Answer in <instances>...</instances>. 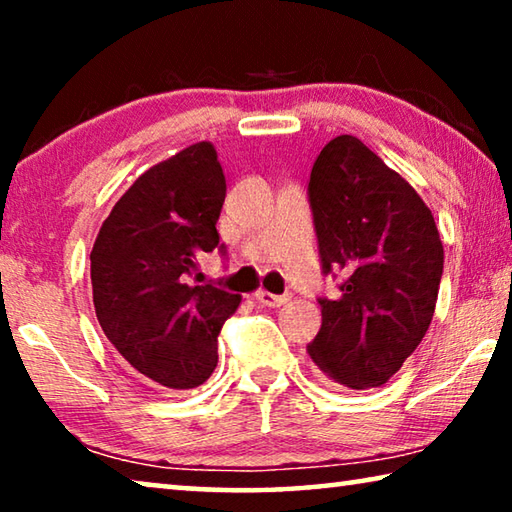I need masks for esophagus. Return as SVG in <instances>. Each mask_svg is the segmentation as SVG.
<instances>
[{
	"mask_svg": "<svg viewBox=\"0 0 512 512\" xmlns=\"http://www.w3.org/2000/svg\"><path fill=\"white\" fill-rule=\"evenodd\" d=\"M255 298H257L259 305H264V307H282V305H287V302H289V296H275V293H268L264 289H259L255 293Z\"/></svg>",
	"mask_w": 512,
	"mask_h": 512,
	"instance_id": "1",
	"label": "esophagus"
}]
</instances>
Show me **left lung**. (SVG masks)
<instances>
[{
  "label": "left lung",
  "instance_id": "obj_1",
  "mask_svg": "<svg viewBox=\"0 0 512 512\" xmlns=\"http://www.w3.org/2000/svg\"><path fill=\"white\" fill-rule=\"evenodd\" d=\"M323 271L345 282L320 298L323 325L307 345L336 384H386L427 334L436 311L443 241L418 192L352 135L325 144L309 178Z\"/></svg>",
  "mask_w": 512,
  "mask_h": 512
}]
</instances>
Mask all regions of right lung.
<instances>
[{
  "label": "right lung",
  "instance_id": "add662e5",
  "mask_svg": "<svg viewBox=\"0 0 512 512\" xmlns=\"http://www.w3.org/2000/svg\"><path fill=\"white\" fill-rule=\"evenodd\" d=\"M225 176L212 142L153 164L103 221L90 253L92 300L108 341L135 372L171 391L201 386L241 296L189 284L196 255L219 246Z\"/></svg>",
  "mask_w": 512,
  "mask_h": 512
}]
</instances>
